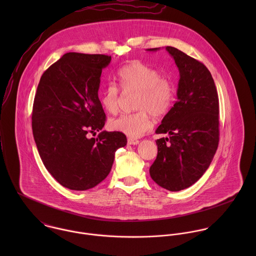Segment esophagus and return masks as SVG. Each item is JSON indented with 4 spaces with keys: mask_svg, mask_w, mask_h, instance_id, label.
I'll list each match as a JSON object with an SVG mask.
<instances>
[{
    "mask_svg": "<svg viewBox=\"0 0 256 256\" xmlns=\"http://www.w3.org/2000/svg\"><path fill=\"white\" fill-rule=\"evenodd\" d=\"M128 144L129 145H138L139 144V140L133 139V138H128Z\"/></svg>",
    "mask_w": 256,
    "mask_h": 256,
    "instance_id": "1",
    "label": "esophagus"
}]
</instances>
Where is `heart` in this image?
Returning a JSON list of instances; mask_svg holds the SVG:
<instances>
[{
    "mask_svg": "<svg viewBox=\"0 0 256 256\" xmlns=\"http://www.w3.org/2000/svg\"><path fill=\"white\" fill-rule=\"evenodd\" d=\"M122 90L126 94L137 92L135 113L123 114L110 122V128L131 138H139L152 127L150 117L166 115L174 102V86L158 70L140 61H133L117 72ZM121 92L115 84L106 86L100 94V104L110 114H116L120 108Z\"/></svg>",
    "mask_w": 256,
    "mask_h": 256,
    "instance_id": "1",
    "label": "heart"
}]
</instances>
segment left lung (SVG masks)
I'll return each mask as SVG.
<instances>
[{"instance_id":"obj_1","label":"left lung","mask_w":256,"mask_h":256,"mask_svg":"<svg viewBox=\"0 0 256 256\" xmlns=\"http://www.w3.org/2000/svg\"><path fill=\"white\" fill-rule=\"evenodd\" d=\"M166 50L180 71L178 100L156 130L168 138L156 141L158 156L150 176L160 187L180 191L201 178L216 154L219 98L212 74L204 64L178 48L166 46Z\"/></svg>"}]
</instances>
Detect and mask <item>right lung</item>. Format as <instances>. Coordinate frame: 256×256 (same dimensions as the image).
<instances>
[{
  "mask_svg": "<svg viewBox=\"0 0 256 256\" xmlns=\"http://www.w3.org/2000/svg\"><path fill=\"white\" fill-rule=\"evenodd\" d=\"M111 56L70 52L41 76L32 110V133L50 174L66 188L88 190L110 172L121 132L102 131L106 113L98 98L102 69Z\"/></svg>",
  "mask_w": 256,
  "mask_h": 256,
  "instance_id": "add662e5",
  "label": "right lung"
}]
</instances>
